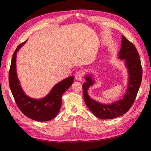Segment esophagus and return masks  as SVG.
I'll use <instances>...</instances> for the list:
<instances>
[{
  "label": "esophagus",
  "instance_id": "34e87169",
  "mask_svg": "<svg viewBox=\"0 0 151 151\" xmlns=\"http://www.w3.org/2000/svg\"><path fill=\"white\" fill-rule=\"evenodd\" d=\"M83 75H84V73L82 70H78V71L75 73V78L78 81H81L83 77Z\"/></svg>",
  "mask_w": 151,
  "mask_h": 151
}]
</instances>
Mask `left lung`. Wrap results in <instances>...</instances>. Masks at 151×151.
<instances>
[{"mask_svg":"<svg viewBox=\"0 0 151 151\" xmlns=\"http://www.w3.org/2000/svg\"><path fill=\"white\" fill-rule=\"evenodd\" d=\"M119 58L124 60L129 72V84L126 93L122 99L110 104H101L93 100L88 94L89 86L93 84L91 75L85 76L86 82L82 86L83 95L86 105L96 117L101 119H110L126 114L132 107L139 91L142 79V67L138 52L132 43L122 36L121 48Z\"/></svg>","mask_w":151,"mask_h":151,"instance_id":"left-lung-1","label":"left lung"}]
</instances>
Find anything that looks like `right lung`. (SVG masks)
Here are the masks:
<instances>
[{
  "mask_svg": "<svg viewBox=\"0 0 151 151\" xmlns=\"http://www.w3.org/2000/svg\"><path fill=\"white\" fill-rule=\"evenodd\" d=\"M25 42L19 45L13 54L9 71V88L18 108L24 115L37 121H50L58 114L62 106V96L72 85L74 76H71L58 83L43 99H34L28 97L19 84L15 65L17 51Z\"/></svg>",
  "mask_w": 151,
  "mask_h": 151,
  "instance_id": "1",
  "label": "right lung"
}]
</instances>
